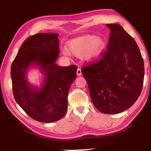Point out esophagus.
<instances>
[{"instance_id": "esophagus-1", "label": "esophagus", "mask_w": 151, "mask_h": 151, "mask_svg": "<svg viewBox=\"0 0 151 151\" xmlns=\"http://www.w3.org/2000/svg\"><path fill=\"white\" fill-rule=\"evenodd\" d=\"M77 76H81L82 74V72H81V70L80 68H78L77 70Z\"/></svg>"}]
</instances>
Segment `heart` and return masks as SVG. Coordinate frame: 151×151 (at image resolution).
Returning <instances> with one entry per match:
<instances>
[{
    "label": "heart",
    "instance_id": "heart-1",
    "mask_svg": "<svg viewBox=\"0 0 151 151\" xmlns=\"http://www.w3.org/2000/svg\"><path fill=\"white\" fill-rule=\"evenodd\" d=\"M106 45V42L104 38L97 37L95 35H84L68 41L66 50L70 55L82 57L86 61L91 62L101 56Z\"/></svg>",
    "mask_w": 151,
    "mask_h": 151
}]
</instances>
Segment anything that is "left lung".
I'll use <instances>...</instances> for the list:
<instances>
[{"label": "left lung", "instance_id": "1", "mask_svg": "<svg viewBox=\"0 0 151 151\" xmlns=\"http://www.w3.org/2000/svg\"><path fill=\"white\" fill-rule=\"evenodd\" d=\"M111 30L107 50L99 61L84 67L90 96L100 112L116 114L128 109L139 97L144 63L134 39L119 24Z\"/></svg>", "mask_w": 151, "mask_h": 151}]
</instances>
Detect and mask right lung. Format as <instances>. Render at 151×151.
Returning <instances> with one entry per match:
<instances>
[{"label": "right lung", "instance_id": "obj_1", "mask_svg": "<svg viewBox=\"0 0 151 151\" xmlns=\"http://www.w3.org/2000/svg\"><path fill=\"white\" fill-rule=\"evenodd\" d=\"M59 35L38 33L27 38L11 65L13 96L29 116L42 123L61 119L67 109V96L77 77V67H60ZM31 68L42 74L40 86H33L27 78Z\"/></svg>", "mask_w": 151, "mask_h": 151}]
</instances>
